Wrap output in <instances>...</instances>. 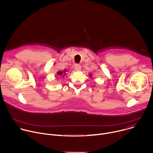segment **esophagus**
Masks as SVG:
<instances>
[{"label": "esophagus", "instance_id": "34e87169", "mask_svg": "<svg viewBox=\"0 0 153 153\" xmlns=\"http://www.w3.org/2000/svg\"><path fill=\"white\" fill-rule=\"evenodd\" d=\"M80 68H81V67H80V65L79 64H75V65H74V69L76 70H77V71L80 70Z\"/></svg>", "mask_w": 153, "mask_h": 153}]
</instances>
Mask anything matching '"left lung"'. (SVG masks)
<instances>
[{"label": "left lung", "mask_w": 153, "mask_h": 153, "mask_svg": "<svg viewBox=\"0 0 153 153\" xmlns=\"http://www.w3.org/2000/svg\"><path fill=\"white\" fill-rule=\"evenodd\" d=\"M90 76H91V74H90Z\"/></svg>", "instance_id": "obj_1"}]
</instances>
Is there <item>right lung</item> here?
I'll return each instance as SVG.
<instances>
[{"instance_id": "obj_1", "label": "right lung", "mask_w": 153, "mask_h": 153, "mask_svg": "<svg viewBox=\"0 0 153 153\" xmlns=\"http://www.w3.org/2000/svg\"><path fill=\"white\" fill-rule=\"evenodd\" d=\"M57 74H58V75H59V76H65V75H66V74H67V72H66V70H64L63 71H59V72H57Z\"/></svg>"}]
</instances>
